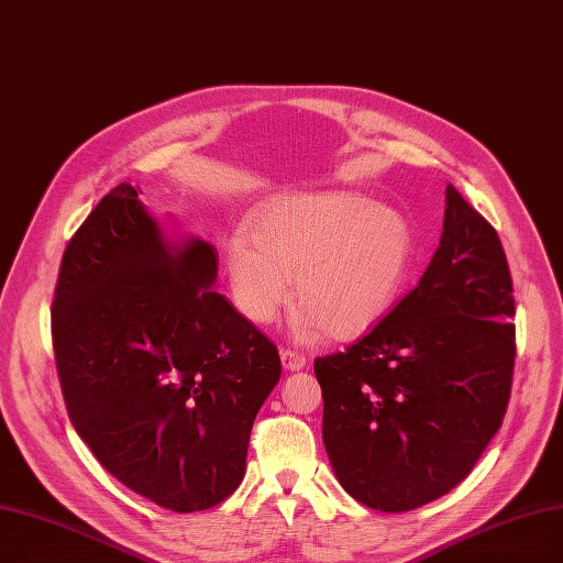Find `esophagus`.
<instances>
[{
  "label": "esophagus",
  "instance_id": "obj_1",
  "mask_svg": "<svg viewBox=\"0 0 563 563\" xmlns=\"http://www.w3.org/2000/svg\"><path fill=\"white\" fill-rule=\"evenodd\" d=\"M280 361L285 371H301L306 368V356L295 352V350H283L280 352Z\"/></svg>",
  "mask_w": 563,
  "mask_h": 563
}]
</instances>
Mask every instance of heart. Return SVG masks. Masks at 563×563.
Listing matches in <instances>:
<instances>
[{
	"label": "heart",
	"mask_w": 563,
	"mask_h": 563,
	"mask_svg": "<svg viewBox=\"0 0 563 563\" xmlns=\"http://www.w3.org/2000/svg\"><path fill=\"white\" fill-rule=\"evenodd\" d=\"M228 239L225 272L236 310L268 327L291 299L301 338L352 340L394 306L411 262L407 218L352 192H317L266 209Z\"/></svg>",
	"instance_id": "1"
}]
</instances>
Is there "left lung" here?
Listing matches in <instances>:
<instances>
[{
    "label": "left lung",
    "instance_id": "8db88e82",
    "mask_svg": "<svg viewBox=\"0 0 563 563\" xmlns=\"http://www.w3.org/2000/svg\"><path fill=\"white\" fill-rule=\"evenodd\" d=\"M512 314L501 241L449 184L419 285L345 352L314 358L324 446L347 495L402 512L467 478L508 407Z\"/></svg>",
    "mask_w": 563,
    "mask_h": 563
}]
</instances>
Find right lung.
I'll return each instance as SVG.
<instances>
[{
    "label": "right lung",
    "mask_w": 563,
    "mask_h": 563,
    "mask_svg": "<svg viewBox=\"0 0 563 563\" xmlns=\"http://www.w3.org/2000/svg\"><path fill=\"white\" fill-rule=\"evenodd\" d=\"M218 253L169 241L119 184L62 257L53 347L76 432L154 504L192 512L228 499L280 356L213 287Z\"/></svg>",
    "instance_id": "obj_1"
}]
</instances>
